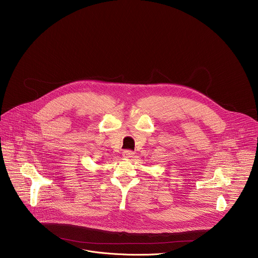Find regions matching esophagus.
Masks as SVG:
<instances>
[{"label":"esophagus","mask_w":258,"mask_h":258,"mask_svg":"<svg viewBox=\"0 0 258 258\" xmlns=\"http://www.w3.org/2000/svg\"><path fill=\"white\" fill-rule=\"evenodd\" d=\"M122 155H123L124 158H132L133 155H134V152L131 151V150H124Z\"/></svg>","instance_id":"34e87169"}]
</instances>
